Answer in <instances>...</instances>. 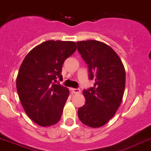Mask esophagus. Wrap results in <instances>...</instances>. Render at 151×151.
<instances>
[{
    "instance_id": "34e87169",
    "label": "esophagus",
    "mask_w": 151,
    "mask_h": 151,
    "mask_svg": "<svg viewBox=\"0 0 151 151\" xmlns=\"http://www.w3.org/2000/svg\"><path fill=\"white\" fill-rule=\"evenodd\" d=\"M71 91L74 94H78L80 93L81 90L79 88H71Z\"/></svg>"
}]
</instances>
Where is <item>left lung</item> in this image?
Returning <instances> with one entry per match:
<instances>
[{
    "mask_svg": "<svg viewBox=\"0 0 151 151\" xmlns=\"http://www.w3.org/2000/svg\"><path fill=\"white\" fill-rule=\"evenodd\" d=\"M78 50L88 65L94 87L83 91L86 104L78 110V118L90 127L105 125L117 112L125 88V69L111 46L97 40L78 41Z\"/></svg>",
    "mask_w": 151,
    "mask_h": 151,
    "instance_id": "1",
    "label": "left lung"
}]
</instances>
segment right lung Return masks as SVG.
Segmentation results:
<instances>
[{"label": "right lung", "instance_id": "right-lung-1", "mask_svg": "<svg viewBox=\"0 0 151 151\" xmlns=\"http://www.w3.org/2000/svg\"><path fill=\"white\" fill-rule=\"evenodd\" d=\"M76 49L73 41H45L22 62L16 80L18 96L26 114L38 125H53L61 118L69 91L54 82L62 77L63 63Z\"/></svg>", "mask_w": 151, "mask_h": 151}]
</instances>
